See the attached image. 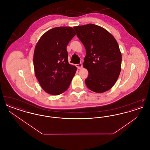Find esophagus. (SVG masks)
Segmentation results:
<instances>
[{
	"mask_svg": "<svg viewBox=\"0 0 150 150\" xmlns=\"http://www.w3.org/2000/svg\"><path fill=\"white\" fill-rule=\"evenodd\" d=\"M76 66L78 67V69H81L83 67V64L82 63H80L79 64H76Z\"/></svg>",
	"mask_w": 150,
	"mask_h": 150,
	"instance_id": "34e87169",
	"label": "esophagus"
}]
</instances>
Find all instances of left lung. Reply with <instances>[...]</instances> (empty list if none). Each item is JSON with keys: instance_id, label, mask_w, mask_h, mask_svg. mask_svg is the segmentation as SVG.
Masks as SVG:
<instances>
[{"instance_id": "1", "label": "left lung", "mask_w": 150, "mask_h": 150, "mask_svg": "<svg viewBox=\"0 0 150 150\" xmlns=\"http://www.w3.org/2000/svg\"><path fill=\"white\" fill-rule=\"evenodd\" d=\"M74 29L86 50L83 64L89 72L86 86L96 93L106 92L114 86L121 71L122 58L118 43L107 30L94 24Z\"/></svg>"}]
</instances>
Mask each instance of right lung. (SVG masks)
I'll return each instance as SVG.
<instances>
[{
	"label": "right lung",
	"mask_w": 150,
	"mask_h": 150,
	"mask_svg": "<svg viewBox=\"0 0 150 150\" xmlns=\"http://www.w3.org/2000/svg\"><path fill=\"white\" fill-rule=\"evenodd\" d=\"M76 35L71 27L50 29L36 44L33 63L35 76L43 90L57 96L71 84L77 68L68 62L67 45Z\"/></svg>",
	"instance_id": "1"
}]
</instances>
